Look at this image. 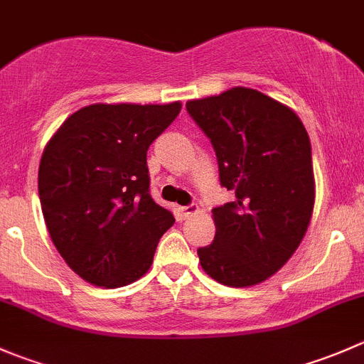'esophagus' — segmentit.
Here are the masks:
<instances>
[{
	"label": "esophagus",
	"instance_id": "obj_1",
	"mask_svg": "<svg viewBox=\"0 0 364 364\" xmlns=\"http://www.w3.org/2000/svg\"><path fill=\"white\" fill-rule=\"evenodd\" d=\"M196 213H199V205H197V204H190V205H185V208H181V215L185 216V218H188V216H193Z\"/></svg>",
	"mask_w": 364,
	"mask_h": 364
}]
</instances>
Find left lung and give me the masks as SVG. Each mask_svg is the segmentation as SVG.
<instances>
[{
    "label": "left lung",
    "instance_id": "1",
    "mask_svg": "<svg viewBox=\"0 0 364 364\" xmlns=\"http://www.w3.org/2000/svg\"><path fill=\"white\" fill-rule=\"evenodd\" d=\"M186 109L211 139L220 183L236 193L213 209L215 241L197 250L200 266L229 287L262 284L294 255L314 215L306 128L291 107L243 86Z\"/></svg>",
    "mask_w": 364,
    "mask_h": 364
}]
</instances>
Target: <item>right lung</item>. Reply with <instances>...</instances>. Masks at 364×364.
<instances>
[{
    "label": "right lung",
    "mask_w": 364,
    "mask_h": 364,
    "mask_svg": "<svg viewBox=\"0 0 364 364\" xmlns=\"http://www.w3.org/2000/svg\"><path fill=\"white\" fill-rule=\"evenodd\" d=\"M172 104H93L54 132L38 167V193L54 247L87 284L116 289L144 277L174 225L149 196L146 155L178 117Z\"/></svg>",
    "instance_id": "1"
}]
</instances>
